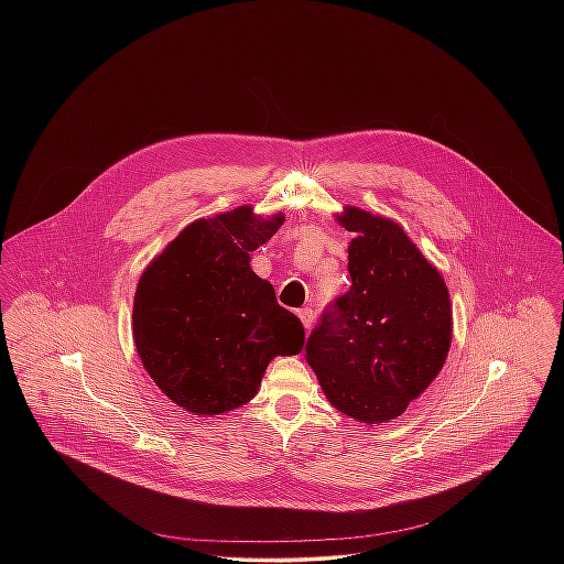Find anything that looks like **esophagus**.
Segmentation results:
<instances>
[{
  "label": "esophagus",
  "mask_w": 564,
  "mask_h": 564,
  "mask_svg": "<svg viewBox=\"0 0 564 564\" xmlns=\"http://www.w3.org/2000/svg\"><path fill=\"white\" fill-rule=\"evenodd\" d=\"M297 317H300V322L304 325V329L306 332H311L313 329V323H315V313L311 311V308H302L300 313H297Z\"/></svg>",
  "instance_id": "esophagus-1"
}]
</instances>
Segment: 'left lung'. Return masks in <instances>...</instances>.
Segmentation results:
<instances>
[{
  "mask_svg": "<svg viewBox=\"0 0 564 564\" xmlns=\"http://www.w3.org/2000/svg\"><path fill=\"white\" fill-rule=\"evenodd\" d=\"M351 286L323 315L306 360L325 400L360 423H389L438 376L452 345L441 271L393 219L345 206Z\"/></svg>",
  "mask_w": 564,
  "mask_h": 564,
  "instance_id": "obj_1",
  "label": "left lung"
}]
</instances>
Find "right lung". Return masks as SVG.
Returning a JSON list of instances; mask_svg holds the SVG:
<instances>
[{
	"label": "right lung",
	"mask_w": 564,
	"mask_h": 564,
	"mask_svg": "<svg viewBox=\"0 0 564 564\" xmlns=\"http://www.w3.org/2000/svg\"><path fill=\"white\" fill-rule=\"evenodd\" d=\"M284 215L251 206L188 224L145 267L132 308L139 358L162 393L213 416L249 402L275 356L304 347L302 322L249 267Z\"/></svg>",
	"instance_id": "right-lung-1"
}]
</instances>
